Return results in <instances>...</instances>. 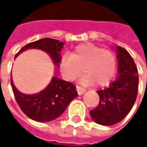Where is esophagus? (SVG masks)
<instances>
[{
	"instance_id": "obj_1",
	"label": "esophagus",
	"mask_w": 147,
	"mask_h": 147,
	"mask_svg": "<svg viewBox=\"0 0 147 147\" xmlns=\"http://www.w3.org/2000/svg\"><path fill=\"white\" fill-rule=\"evenodd\" d=\"M77 92L79 95H82L84 92H86V89L79 86H77Z\"/></svg>"
}]
</instances>
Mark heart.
<instances>
[{
    "label": "heart",
    "mask_w": 147,
    "mask_h": 147,
    "mask_svg": "<svg viewBox=\"0 0 147 147\" xmlns=\"http://www.w3.org/2000/svg\"><path fill=\"white\" fill-rule=\"evenodd\" d=\"M61 76L67 81L76 80L82 73L84 84L104 86L114 77L116 70V57L109 49L92 43H84L76 47L74 51L64 54L59 63Z\"/></svg>",
    "instance_id": "b5f03b06"
}]
</instances>
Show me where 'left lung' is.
<instances>
[{
    "label": "left lung",
    "mask_w": 147,
    "mask_h": 147,
    "mask_svg": "<svg viewBox=\"0 0 147 147\" xmlns=\"http://www.w3.org/2000/svg\"><path fill=\"white\" fill-rule=\"evenodd\" d=\"M116 58L118 74L116 80L108 88L98 91L100 103L90 111L94 122L110 126L121 122L131 110L136 101L138 88L137 66L126 49L117 46Z\"/></svg>",
    "instance_id": "8db88e82"
}]
</instances>
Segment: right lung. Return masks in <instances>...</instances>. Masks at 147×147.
Instances as JSON below:
<instances>
[{"label":"right lung","instance_id":"1","mask_svg":"<svg viewBox=\"0 0 147 147\" xmlns=\"http://www.w3.org/2000/svg\"><path fill=\"white\" fill-rule=\"evenodd\" d=\"M64 43L54 38H41L25 45L16 55V57L27 49H39L47 53L58 67L61 60V50ZM11 86L16 100L22 111L31 119L37 122H50L58 118L74 100L78 92L76 86L68 81L53 77L48 86L36 94H24L16 89L11 78Z\"/></svg>","mask_w":147,"mask_h":147}]
</instances>
